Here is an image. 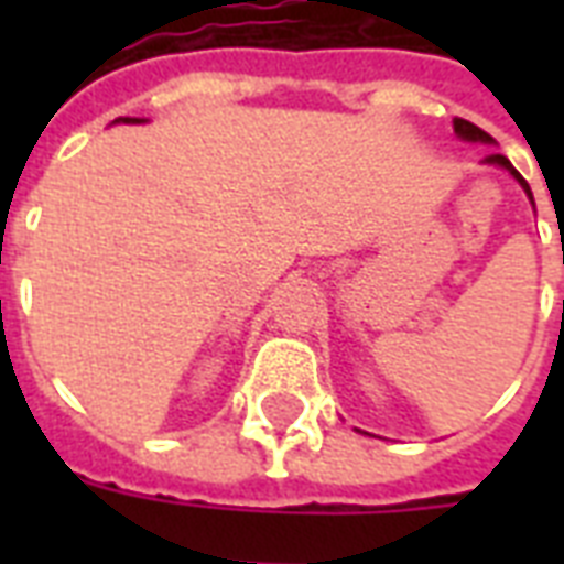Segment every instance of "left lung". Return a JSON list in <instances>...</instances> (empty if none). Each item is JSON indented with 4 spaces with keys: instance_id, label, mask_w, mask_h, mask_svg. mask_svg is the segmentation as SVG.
Returning a JSON list of instances; mask_svg holds the SVG:
<instances>
[{
    "instance_id": "8db88e82",
    "label": "left lung",
    "mask_w": 564,
    "mask_h": 564,
    "mask_svg": "<svg viewBox=\"0 0 564 564\" xmlns=\"http://www.w3.org/2000/svg\"><path fill=\"white\" fill-rule=\"evenodd\" d=\"M454 131H456V134H459V137H463V140H474V143H477V140H480V143H495V140H491V137L486 134L482 128H477V126H474V122H468V119H459V117H456V119H454ZM486 161H489V163H498V166H503V170L512 172V175H516V178H518V184H521V187H524L527 193H530V184H527V181L521 178V172H518L516 166H512V163H509L507 158H503V154H489ZM530 198H533V193H530Z\"/></svg>"
}]
</instances>
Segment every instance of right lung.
I'll return each instance as SVG.
<instances>
[{"instance_id": "right-lung-1", "label": "right lung", "mask_w": 564, "mask_h": 564, "mask_svg": "<svg viewBox=\"0 0 564 564\" xmlns=\"http://www.w3.org/2000/svg\"><path fill=\"white\" fill-rule=\"evenodd\" d=\"M126 122H140V119H128V117H126Z\"/></svg>"}]
</instances>
